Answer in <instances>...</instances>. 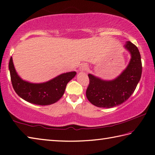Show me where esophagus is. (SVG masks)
Masks as SVG:
<instances>
[{"label":"esophagus","mask_w":155,"mask_h":155,"mask_svg":"<svg viewBox=\"0 0 155 155\" xmlns=\"http://www.w3.org/2000/svg\"><path fill=\"white\" fill-rule=\"evenodd\" d=\"M87 69H88V66L86 64H81V66H80L79 71L80 72H84V71H86Z\"/></svg>","instance_id":"1"}]
</instances>
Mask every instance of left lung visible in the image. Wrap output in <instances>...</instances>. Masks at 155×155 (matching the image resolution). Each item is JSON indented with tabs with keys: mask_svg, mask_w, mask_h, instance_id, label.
<instances>
[{
	"mask_svg": "<svg viewBox=\"0 0 155 155\" xmlns=\"http://www.w3.org/2000/svg\"><path fill=\"white\" fill-rule=\"evenodd\" d=\"M131 54L128 66L120 76L104 81L89 74V84L86 91L88 100L99 107L111 108L122 104L134 93L142 74V62L138 48L131 41L124 45Z\"/></svg>",
	"mask_w": 155,
	"mask_h": 155,
	"instance_id": "1",
	"label": "left lung"
}]
</instances>
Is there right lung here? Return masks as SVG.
I'll list each match as a JSON object with an SVG mask.
<instances>
[{"instance_id": "1", "label": "right lung", "mask_w": 155, "mask_h": 155, "mask_svg": "<svg viewBox=\"0 0 155 155\" xmlns=\"http://www.w3.org/2000/svg\"><path fill=\"white\" fill-rule=\"evenodd\" d=\"M8 68L12 85L17 95L27 102L39 105H51L58 101L64 93L66 84L77 74L76 72H69L45 83H31L21 79L17 74L12 57Z\"/></svg>"}]
</instances>
